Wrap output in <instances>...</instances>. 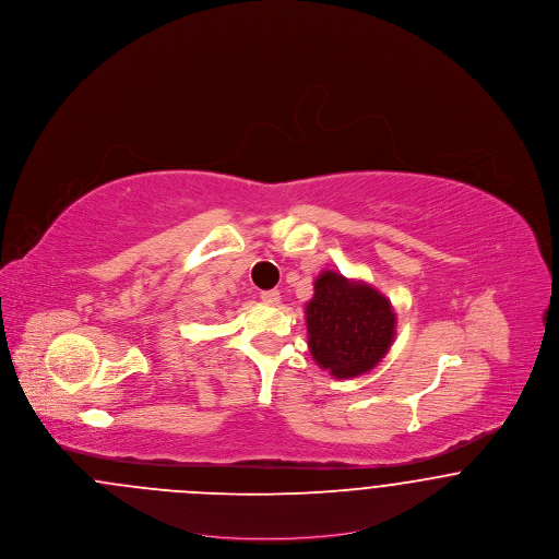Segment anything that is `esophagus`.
<instances>
[{"label": "esophagus", "instance_id": "esophagus-1", "mask_svg": "<svg viewBox=\"0 0 559 559\" xmlns=\"http://www.w3.org/2000/svg\"><path fill=\"white\" fill-rule=\"evenodd\" d=\"M262 301L267 304V306H278L281 304V293L276 292V289H270V292H262Z\"/></svg>", "mask_w": 559, "mask_h": 559}]
</instances>
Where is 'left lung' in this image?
<instances>
[{"label": "left lung", "mask_w": 559, "mask_h": 559, "mask_svg": "<svg viewBox=\"0 0 559 559\" xmlns=\"http://www.w3.org/2000/svg\"><path fill=\"white\" fill-rule=\"evenodd\" d=\"M306 324L320 369L352 379L371 371L388 354L396 335V312L371 285L324 270L306 304Z\"/></svg>", "instance_id": "obj_1"}]
</instances>
